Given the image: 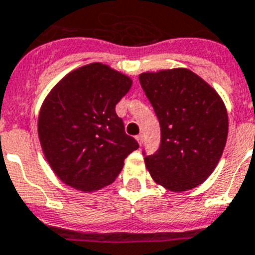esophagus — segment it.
I'll list each match as a JSON object with an SVG mask.
<instances>
[{
  "instance_id": "1",
  "label": "esophagus",
  "mask_w": 255,
  "mask_h": 255,
  "mask_svg": "<svg viewBox=\"0 0 255 255\" xmlns=\"http://www.w3.org/2000/svg\"><path fill=\"white\" fill-rule=\"evenodd\" d=\"M136 140H137L138 144L142 145V141H144V137H142V134H137V136H136Z\"/></svg>"
}]
</instances>
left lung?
<instances>
[{
    "instance_id": "obj_1",
    "label": "left lung",
    "mask_w": 255,
    "mask_h": 255,
    "mask_svg": "<svg viewBox=\"0 0 255 255\" xmlns=\"http://www.w3.org/2000/svg\"><path fill=\"white\" fill-rule=\"evenodd\" d=\"M160 126V145L145 164L154 181L172 192L204 183L219 162L228 115L217 92L187 68L138 76Z\"/></svg>"
}]
</instances>
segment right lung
Instances as JSON below:
<instances>
[{
  "instance_id": "obj_1",
  "label": "right lung",
  "mask_w": 255,
  "mask_h": 255,
  "mask_svg": "<svg viewBox=\"0 0 255 255\" xmlns=\"http://www.w3.org/2000/svg\"><path fill=\"white\" fill-rule=\"evenodd\" d=\"M131 85L128 76L97 62L66 75L45 98L38 138L63 183L83 192L101 189L117 179L124 159L137 149L115 113Z\"/></svg>"
}]
</instances>
